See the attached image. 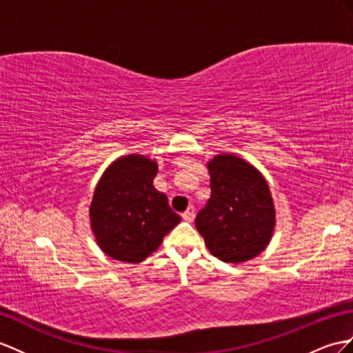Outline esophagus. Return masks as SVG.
Segmentation results:
<instances>
[{"label": "esophagus", "instance_id": "34e87169", "mask_svg": "<svg viewBox=\"0 0 353 353\" xmlns=\"http://www.w3.org/2000/svg\"><path fill=\"white\" fill-rule=\"evenodd\" d=\"M182 218L186 222H192L194 218H195V209H194V207H188L186 212L182 213Z\"/></svg>", "mask_w": 353, "mask_h": 353}]
</instances>
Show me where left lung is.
I'll return each mask as SVG.
<instances>
[{
  "instance_id": "obj_1",
  "label": "left lung",
  "mask_w": 353,
  "mask_h": 353,
  "mask_svg": "<svg viewBox=\"0 0 353 353\" xmlns=\"http://www.w3.org/2000/svg\"><path fill=\"white\" fill-rule=\"evenodd\" d=\"M212 196L196 214L195 227L212 255L240 264L255 258L271 240L274 203L259 171L231 153L207 162Z\"/></svg>"
}]
</instances>
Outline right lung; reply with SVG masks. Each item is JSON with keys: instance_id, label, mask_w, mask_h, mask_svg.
<instances>
[{"instance_id": "obj_1", "label": "right lung", "mask_w": 353, "mask_h": 353, "mask_svg": "<svg viewBox=\"0 0 353 353\" xmlns=\"http://www.w3.org/2000/svg\"><path fill=\"white\" fill-rule=\"evenodd\" d=\"M157 161L137 153L112 162L90 203V228L99 249L123 263H141L180 222L168 198L153 186Z\"/></svg>"}]
</instances>
